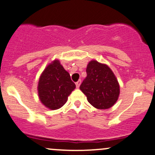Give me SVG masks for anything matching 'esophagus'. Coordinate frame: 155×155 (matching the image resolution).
Instances as JSON below:
<instances>
[{
  "instance_id": "34e87169",
  "label": "esophagus",
  "mask_w": 155,
  "mask_h": 155,
  "mask_svg": "<svg viewBox=\"0 0 155 155\" xmlns=\"http://www.w3.org/2000/svg\"><path fill=\"white\" fill-rule=\"evenodd\" d=\"M80 84H81V80H79L77 82H76V87H77V88H79V86H80Z\"/></svg>"
}]
</instances>
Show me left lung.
<instances>
[{"label":"left lung","instance_id":"8db88e82","mask_svg":"<svg viewBox=\"0 0 155 155\" xmlns=\"http://www.w3.org/2000/svg\"><path fill=\"white\" fill-rule=\"evenodd\" d=\"M87 77L80 90L89 103L97 109H108L117 102L120 93V84L114 73L105 64L91 60L87 64Z\"/></svg>","mask_w":155,"mask_h":155}]
</instances>
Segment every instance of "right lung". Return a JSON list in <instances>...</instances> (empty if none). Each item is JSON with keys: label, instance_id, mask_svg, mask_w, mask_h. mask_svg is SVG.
I'll use <instances>...</instances> for the list:
<instances>
[{"label": "right lung", "instance_id": "add662e5", "mask_svg": "<svg viewBox=\"0 0 155 155\" xmlns=\"http://www.w3.org/2000/svg\"><path fill=\"white\" fill-rule=\"evenodd\" d=\"M75 88L76 84L58 59L53 60L45 68L37 87L41 102L50 110L62 107Z\"/></svg>", "mask_w": 155, "mask_h": 155}]
</instances>
